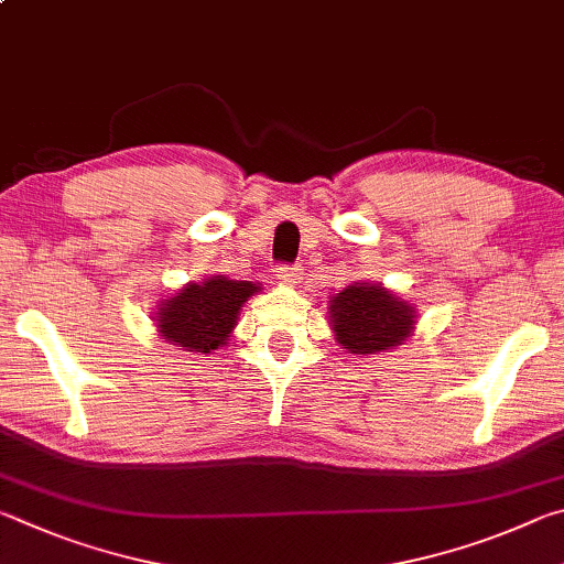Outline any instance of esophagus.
Masks as SVG:
<instances>
[{
	"mask_svg": "<svg viewBox=\"0 0 564 564\" xmlns=\"http://www.w3.org/2000/svg\"><path fill=\"white\" fill-rule=\"evenodd\" d=\"M300 267L294 264H282L276 267V280H280L282 284H297L300 282Z\"/></svg>",
	"mask_w": 564,
	"mask_h": 564,
	"instance_id": "1",
	"label": "esophagus"
}]
</instances>
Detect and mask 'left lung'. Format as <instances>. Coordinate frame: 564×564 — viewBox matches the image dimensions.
<instances>
[{
    "label": "left lung",
    "mask_w": 564,
    "mask_h": 564,
    "mask_svg": "<svg viewBox=\"0 0 564 564\" xmlns=\"http://www.w3.org/2000/svg\"><path fill=\"white\" fill-rule=\"evenodd\" d=\"M329 324L341 349L369 357L406 341L416 310L381 284L357 282L329 300Z\"/></svg>",
    "instance_id": "8db88e82"
}]
</instances>
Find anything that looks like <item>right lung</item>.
I'll return each instance as SVG.
<instances>
[{
    "mask_svg": "<svg viewBox=\"0 0 564 564\" xmlns=\"http://www.w3.org/2000/svg\"><path fill=\"white\" fill-rule=\"evenodd\" d=\"M260 284L227 280L223 274L205 282H187L175 297L165 300L155 312L158 334L185 351L210 354L225 347L237 324V314Z\"/></svg>",
    "mask_w": 564,
    "mask_h": 564,
    "instance_id": "add662e5",
    "label": "right lung"
}]
</instances>
